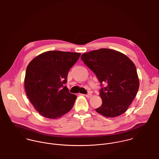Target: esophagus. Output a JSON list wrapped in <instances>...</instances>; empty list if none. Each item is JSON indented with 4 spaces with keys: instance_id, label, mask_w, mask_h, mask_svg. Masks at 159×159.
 <instances>
[{
    "instance_id": "esophagus-1",
    "label": "esophagus",
    "mask_w": 159,
    "mask_h": 159,
    "mask_svg": "<svg viewBox=\"0 0 159 159\" xmlns=\"http://www.w3.org/2000/svg\"><path fill=\"white\" fill-rule=\"evenodd\" d=\"M87 98H90L91 96H92V94H91V93H88V94H85L84 95Z\"/></svg>"
}]
</instances>
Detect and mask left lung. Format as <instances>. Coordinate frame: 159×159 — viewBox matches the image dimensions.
<instances>
[{
  "mask_svg": "<svg viewBox=\"0 0 159 159\" xmlns=\"http://www.w3.org/2000/svg\"><path fill=\"white\" fill-rule=\"evenodd\" d=\"M81 59L96 75L101 88L102 105L96 111L107 117L124 113L134 99L139 80L134 63L124 54L107 48L83 53Z\"/></svg>",
  "mask_w": 159,
  "mask_h": 159,
  "instance_id": "1",
  "label": "left lung"
}]
</instances>
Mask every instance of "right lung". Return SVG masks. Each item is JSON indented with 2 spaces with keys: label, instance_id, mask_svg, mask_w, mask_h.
I'll list each match as a JSON object with an SVG mask.
<instances>
[{
  "label": "right lung",
  "instance_id": "1",
  "mask_svg": "<svg viewBox=\"0 0 159 159\" xmlns=\"http://www.w3.org/2000/svg\"><path fill=\"white\" fill-rule=\"evenodd\" d=\"M80 53L48 51L34 58L26 70L24 86L28 98L42 116L57 119L73 107L76 96L65 84Z\"/></svg>",
  "mask_w": 159,
  "mask_h": 159
}]
</instances>
